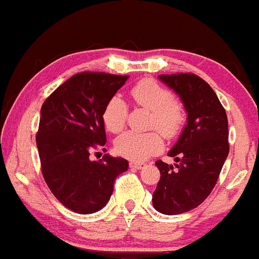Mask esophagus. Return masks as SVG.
<instances>
[{"mask_svg": "<svg viewBox=\"0 0 259 259\" xmlns=\"http://www.w3.org/2000/svg\"><path fill=\"white\" fill-rule=\"evenodd\" d=\"M130 167L132 168H137V170H140V168H144L146 166V164L144 162H135V161H130Z\"/></svg>", "mask_w": 259, "mask_h": 259, "instance_id": "obj_1", "label": "esophagus"}]
</instances>
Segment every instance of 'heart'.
I'll list each match as a JSON object with an SVG mask.
<instances>
[{
    "mask_svg": "<svg viewBox=\"0 0 259 259\" xmlns=\"http://www.w3.org/2000/svg\"><path fill=\"white\" fill-rule=\"evenodd\" d=\"M133 100L140 107L151 110L149 125L157 129L166 139L179 134L186 120L184 103L172 97L171 92L151 78L139 80L130 88ZM127 105L121 97L114 95L105 104L103 120L109 132L119 133L124 129ZM116 151L133 161H143L162 148L161 135L157 132H126L116 139Z\"/></svg>",
    "mask_w": 259,
    "mask_h": 259,
    "instance_id": "heart-1",
    "label": "heart"
}]
</instances>
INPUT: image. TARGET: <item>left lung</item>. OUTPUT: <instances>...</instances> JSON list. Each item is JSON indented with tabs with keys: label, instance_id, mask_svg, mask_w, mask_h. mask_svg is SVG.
<instances>
[{
	"label": "left lung",
	"instance_id": "left-lung-1",
	"mask_svg": "<svg viewBox=\"0 0 259 259\" xmlns=\"http://www.w3.org/2000/svg\"><path fill=\"white\" fill-rule=\"evenodd\" d=\"M184 102L187 124L168 156L172 165L157 160L160 180L152 206L164 214H180L197 207L213 190L230 151L228 120L213 89L194 73L160 74Z\"/></svg>",
	"mask_w": 259,
	"mask_h": 259
}]
</instances>
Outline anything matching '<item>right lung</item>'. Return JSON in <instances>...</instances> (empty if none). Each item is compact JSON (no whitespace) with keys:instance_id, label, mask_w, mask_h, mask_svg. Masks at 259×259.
Masks as SVG:
<instances>
[{"instance_id":"obj_1","label":"right lung","mask_w":259,"mask_h":259,"mask_svg":"<svg viewBox=\"0 0 259 259\" xmlns=\"http://www.w3.org/2000/svg\"><path fill=\"white\" fill-rule=\"evenodd\" d=\"M126 79L127 75L103 72L77 73L40 109L36 141L42 175L57 200L77 213L104 207L115 179L129 167L122 157L89 159L91 151L107 143L103 110Z\"/></svg>"}]
</instances>
